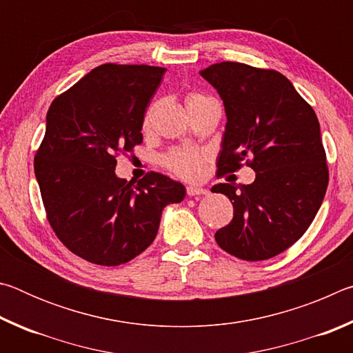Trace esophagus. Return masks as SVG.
<instances>
[{
  "label": "esophagus",
  "mask_w": 353,
  "mask_h": 353,
  "mask_svg": "<svg viewBox=\"0 0 353 353\" xmlns=\"http://www.w3.org/2000/svg\"><path fill=\"white\" fill-rule=\"evenodd\" d=\"M208 190L205 188H201V187H194V185H190L187 187V194L188 196H202V194H207Z\"/></svg>",
  "instance_id": "1"
}]
</instances>
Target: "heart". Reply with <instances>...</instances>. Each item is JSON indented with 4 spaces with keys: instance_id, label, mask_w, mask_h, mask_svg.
Instances as JSON below:
<instances>
[{
    "instance_id": "1",
    "label": "heart",
    "mask_w": 353,
    "mask_h": 353,
    "mask_svg": "<svg viewBox=\"0 0 353 353\" xmlns=\"http://www.w3.org/2000/svg\"><path fill=\"white\" fill-rule=\"evenodd\" d=\"M204 94L199 93H191L185 99V104L187 107L196 105L205 101ZM149 121H151V112L146 113L145 117V126H148ZM202 165H204V157L201 154L193 152V151H172L165 157V166L171 170L174 174L181 176L183 179H196L202 171Z\"/></svg>"
}]
</instances>
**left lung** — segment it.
Here are the masks:
<instances>
[{
  "label": "left lung",
  "mask_w": 353,
  "mask_h": 353,
  "mask_svg": "<svg viewBox=\"0 0 353 353\" xmlns=\"http://www.w3.org/2000/svg\"><path fill=\"white\" fill-rule=\"evenodd\" d=\"M201 76L225 109L218 176L241 162L255 171L250 185H214L234 205V219L214 234L218 246L248 261L268 260L305 234L328 185L318 117L283 74L221 62Z\"/></svg>",
  "instance_id": "left-lung-1"
}]
</instances>
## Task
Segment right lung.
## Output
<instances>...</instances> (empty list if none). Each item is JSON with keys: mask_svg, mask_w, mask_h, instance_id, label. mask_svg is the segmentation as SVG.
I'll return each mask as SVG.
<instances>
[{"mask_svg": "<svg viewBox=\"0 0 353 353\" xmlns=\"http://www.w3.org/2000/svg\"><path fill=\"white\" fill-rule=\"evenodd\" d=\"M166 68L99 65L52 101L34 159L46 216L81 259L118 266L154 241L168 204L185 187L159 172L134 185L115 174L117 155L143 141L149 99Z\"/></svg>", "mask_w": 353, "mask_h": 353, "instance_id": "obj_1", "label": "right lung"}]
</instances>
